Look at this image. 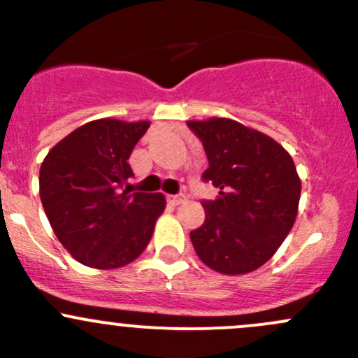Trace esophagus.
I'll return each instance as SVG.
<instances>
[{"mask_svg":"<svg viewBox=\"0 0 358 358\" xmlns=\"http://www.w3.org/2000/svg\"><path fill=\"white\" fill-rule=\"evenodd\" d=\"M168 201H169V204L180 206V204H183V202L187 201V196H185V194H176V196H168Z\"/></svg>","mask_w":358,"mask_h":358,"instance_id":"34e87169","label":"esophagus"}]
</instances>
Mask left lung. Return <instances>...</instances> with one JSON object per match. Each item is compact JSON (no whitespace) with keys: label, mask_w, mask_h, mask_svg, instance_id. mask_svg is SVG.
I'll return each mask as SVG.
<instances>
[{"label":"left lung","mask_w":358,"mask_h":358,"mask_svg":"<svg viewBox=\"0 0 358 358\" xmlns=\"http://www.w3.org/2000/svg\"><path fill=\"white\" fill-rule=\"evenodd\" d=\"M208 156L204 182L220 189L202 201L204 223L190 232L204 265L225 275L259 268L279 249L298 215L301 182L292 157L270 136L232 119L187 122Z\"/></svg>","instance_id":"obj_1"}]
</instances>
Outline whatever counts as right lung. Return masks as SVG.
<instances>
[{
    "mask_svg": "<svg viewBox=\"0 0 358 358\" xmlns=\"http://www.w3.org/2000/svg\"><path fill=\"white\" fill-rule=\"evenodd\" d=\"M149 121L96 119L60 140L39 169V196L57 239L79 263L119 268L138 258L164 211L162 194L131 192L128 159Z\"/></svg>",
    "mask_w": 358,
    "mask_h": 358,
    "instance_id": "add662e5",
    "label": "right lung"
}]
</instances>
